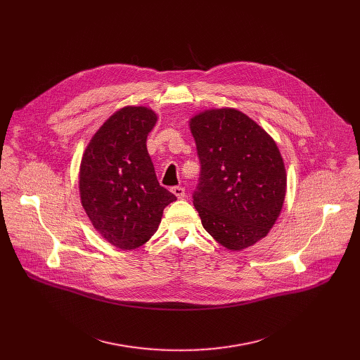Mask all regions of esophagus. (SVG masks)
Instances as JSON below:
<instances>
[{"label": "esophagus", "mask_w": 360, "mask_h": 360, "mask_svg": "<svg viewBox=\"0 0 360 360\" xmlns=\"http://www.w3.org/2000/svg\"><path fill=\"white\" fill-rule=\"evenodd\" d=\"M172 193H174L178 199L185 198V189H184L182 186H174V188H172Z\"/></svg>", "instance_id": "esophagus-1"}]
</instances>
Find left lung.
Listing matches in <instances>:
<instances>
[{
    "mask_svg": "<svg viewBox=\"0 0 360 360\" xmlns=\"http://www.w3.org/2000/svg\"><path fill=\"white\" fill-rule=\"evenodd\" d=\"M200 161L193 205L202 226L229 250L265 238L281 215L286 169L274 138L235 108L189 120Z\"/></svg>",
    "mask_w": 360,
    "mask_h": 360,
    "instance_id": "left-lung-1",
    "label": "left lung"
}]
</instances>
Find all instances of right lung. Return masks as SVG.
Here are the masks:
<instances>
[{
    "label": "right lung",
    "instance_id": "right-lung-1",
    "mask_svg": "<svg viewBox=\"0 0 360 360\" xmlns=\"http://www.w3.org/2000/svg\"><path fill=\"white\" fill-rule=\"evenodd\" d=\"M158 121L148 107L114 112L88 142L79 165V196L92 226L122 250L146 243L176 196L160 185L146 149Z\"/></svg>",
    "mask_w": 360,
    "mask_h": 360
}]
</instances>
